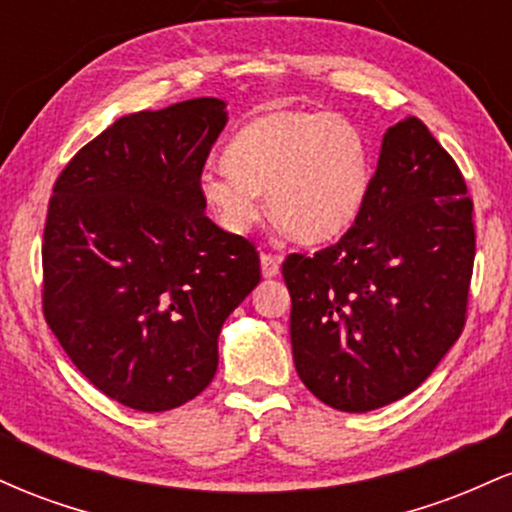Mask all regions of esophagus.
<instances>
[{
    "label": "esophagus",
    "mask_w": 512,
    "mask_h": 512,
    "mask_svg": "<svg viewBox=\"0 0 512 512\" xmlns=\"http://www.w3.org/2000/svg\"><path fill=\"white\" fill-rule=\"evenodd\" d=\"M279 257L276 255H269V252H264L260 257V267H262V276L264 279H274L276 274H279Z\"/></svg>",
    "instance_id": "esophagus-1"
}]
</instances>
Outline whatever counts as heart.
<instances>
[{"instance_id": "obj_1", "label": "heart", "mask_w": 512, "mask_h": 512, "mask_svg": "<svg viewBox=\"0 0 512 512\" xmlns=\"http://www.w3.org/2000/svg\"><path fill=\"white\" fill-rule=\"evenodd\" d=\"M223 168L199 175V197L219 226L248 233L264 192L269 214L305 245L344 236L373 180L361 129L342 115L305 110L252 117L223 149Z\"/></svg>"}]
</instances>
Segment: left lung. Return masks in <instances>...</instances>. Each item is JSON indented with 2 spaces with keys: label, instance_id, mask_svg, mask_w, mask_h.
Segmentation results:
<instances>
[{
  "label": "left lung",
  "instance_id": "8db88e82",
  "mask_svg": "<svg viewBox=\"0 0 512 512\" xmlns=\"http://www.w3.org/2000/svg\"><path fill=\"white\" fill-rule=\"evenodd\" d=\"M472 264L460 168L424 122L404 117L385 132L354 226L281 267L303 385L351 414L414 392L462 334Z\"/></svg>",
  "mask_w": 512,
  "mask_h": 512
}]
</instances>
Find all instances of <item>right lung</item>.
I'll use <instances>...</instances> for the list:
<instances>
[{"mask_svg": "<svg viewBox=\"0 0 512 512\" xmlns=\"http://www.w3.org/2000/svg\"><path fill=\"white\" fill-rule=\"evenodd\" d=\"M226 101L192 98L113 122L55 182L43 310L103 395L137 411L195 399L226 317L260 284L252 243L204 214L199 175Z\"/></svg>", "mask_w": 512, "mask_h": 512, "instance_id": "right-lung-1", "label": "right lung"}]
</instances>
